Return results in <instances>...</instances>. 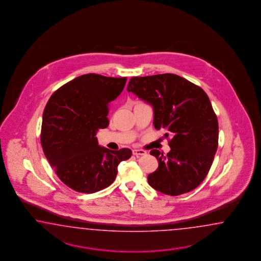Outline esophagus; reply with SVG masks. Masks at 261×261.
<instances>
[{
	"label": "esophagus",
	"mask_w": 261,
	"mask_h": 261,
	"mask_svg": "<svg viewBox=\"0 0 261 261\" xmlns=\"http://www.w3.org/2000/svg\"><path fill=\"white\" fill-rule=\"evenodd\" d=\"M133 155H135V156H143V155H146V151L143 150V149H134Z\"/></svg>",
	"instance_id": "1"
}]
</instances>
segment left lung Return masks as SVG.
<instances>
[{
  "instance_id": "obj_1",
  "label": "left lung",
  "mask_w": 261,
  "mask_h": 261,
  "mask_svg": "<svg viewBox=\"0 0 261 261\" xmlns=\"http://www.w3.org/2000/svg\"><path fill=\"white\" fill-rule=\"evenodd\" d=\"M128 92L150 103L154 126L165 130L170 151L153 149L158 169L147 176L153 189L176 196L196 189L213 165L218 147V120L205 91L173 73L135 76Z\"/></svg>"
}]
</instances>
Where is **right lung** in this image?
Segmentation results:
<instances>
[{"label":"right lung","mask_w":261,"mask_h":261,"mask_svg":"<svg viewBox=\"0 0 261 261\" xmlns=\"http://www.w3.org/2000/svg\"><path fill=\"white\" fill-rule=\"evenodd\" d=\"M126 77L87 73L56 90L43 113L41 144L56 175L71 190L94 193L109 187L129 148L98 145L95 133L109 125V103L122 92Z\"/></svg>","instance_id":"right-lung-1"}]
</instances>
